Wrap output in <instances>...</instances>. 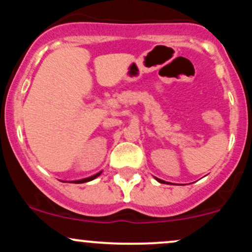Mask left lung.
<instances>
[{"mask_svg": "<svg viewBox=\"0 0 252 252\" xmlns=\"http://www.w3.org/2000/svg\"><path fill=\"white\" fill-rule=\"evenodd\" d=\"M156 180H158V182H161V184H163V182H164L163 180H160V179H156Z\"/></svg>", "mask_w": 252, "mask_h": 252, "instance_id": "8db88e82", "label": "left lung"}]
</instances>
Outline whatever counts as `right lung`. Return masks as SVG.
<instances>
[{
  "instance_id": "1",
  "label": "right lung",
  "mask_w": 252,
  "mask_h": 252,
  "mask_svg": "<svg viewBox=\"0 0 252 252\" xmlns=\"http://www.w3.org/2000/svg\"><path fill=\"white\" fill-rule=\"evenodd\" d=\"M100 173H102V172L97 173V174H94V176H90V178L83 179V180H77V181H72V182H74V184H83V182H88V181H91V180H94V179H96L98 175H100Z\"/></svg>"
}]
</instances>
